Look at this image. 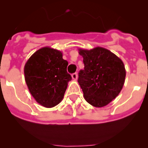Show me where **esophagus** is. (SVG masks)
Wrapping results in <instances>:
<instances>
[{
    "label": "esophagus",
    "instance_id": "1",
    "mask_svg": "<svg viewBox=\"0 0 148 148\" xmlns=\"http://www.w3.org/2000/svg\"><path fill=\"white\" fill-rule=\"evenodd\" d=\"M71 77H72V79L74 80H77V73H74V74H72Z\"/></svg>",
    "mask_w": 148,
    "mask_h": 148
}]
</instances>
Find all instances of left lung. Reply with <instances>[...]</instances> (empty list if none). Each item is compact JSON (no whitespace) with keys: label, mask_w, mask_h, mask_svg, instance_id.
Instances as JSON below:
<instances>
[{"label":"left lung","mask_w":148,"mask_h":148,"mask_svg":"<svg viewBox=\"0 0 148 148\" xmlns=\"http://www.w3.org/2000/svg\"><path fill=\"white\" fill-rule=\"evenodd\" d=\"M84 68L79 72L78 82L84 97L91 105L102 107L115 99L123 87L126 71L114 53L102 47L79 49Z\"/></svg>","instance_id":"1"}]
</instances>
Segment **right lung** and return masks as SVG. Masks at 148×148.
I'll return each instance as SVG.
<instances>
[{"label":"right lung","mask_w":148,"mask_h":148,"mask_svg":"<svg viewBox=\"0 0 148 148\" xmlns=\"http://www.w3.org/2000/svg\"><path fill=\"white\" fill-rule=\"evenodd\" d=\"M60 51L43 47L28 59L24 66L25 80L35 100L43 107H55L63 99L71 77L68 62Z\"/></svg>","instance_id":"1"}]
</instances>
